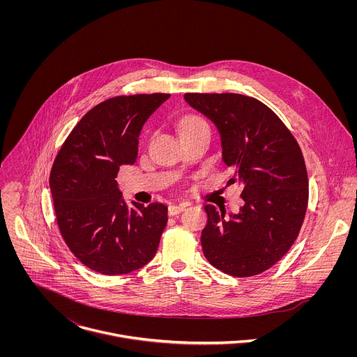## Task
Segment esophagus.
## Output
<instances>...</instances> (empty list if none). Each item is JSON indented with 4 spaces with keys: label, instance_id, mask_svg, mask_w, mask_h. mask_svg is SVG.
Returning a JSON list of instances; mask_svg holds the SVG:
<instances>
[{
    "label": "esophagus",
    "instance_id": "1",
    "mask_svg": "<svg viewBox=\"0 0 357 357\" xmlns=\"http://www.w3.org/2000/svg\"><path fill=\"white\" fill-rule=\"evenodd\" d=\"M184 207H185V204H169L167 213H169V215H176V214L181 213L184 210Z\"/></svg>",
    "mask_w": 357,
    "mask_h": 357
}]
</instances>
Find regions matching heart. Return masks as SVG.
<instances>
[{"instance_id": "1", "label": "heart", "mask_w": 357, "mask_h": 357, "mask_svg": "<svg viewBox=\"0 0 357 357\" xmlns=\"http://www.w3.org/2000/svg\"><path fill=\"white\" fill-rule=\"evenodd\" d=\"M201 125H207L201 116H197V115H187V116H184V118L180 121L178 129H180V133H184V132L191 130V129H194V128H198V126H201Z\"/></svg>"}]
</instances>
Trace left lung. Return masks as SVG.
I'll return each mask as SVG.
<instances>
[{"label": "left lung", "mask_w": 357, "mask_h": 357, "mask_svg": "<svg viewBox=\"0 0 357 357\" xmlns=\"http://www.w3.org/2000/svg\"><path fill=\"white\" fill-rule=\"evenodd\" d=\"M185 102L217 126L222 160L242 187L239 214L206 204L201 235L206 259L235 278L275 265L296 242L307 207L303 151L283 121L264 102L238 93H185Z\"/></svg>", "instance_id": "obj_1"}]
</instances>
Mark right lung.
Masks as SVG:
<instances>
[{"label":"right lung","mask_w":357,"mask_h":357,"mask_svg":"<svg viewBox=\"0 0 357 357\" xmlns=\"http://www.w3.org/2000/svg\"><path fill=\"white\" fill-rule=\"evenodd\" d=\"M169 93L115 96L89 109L52 165L56 222L71 253L102 275H123L150 262L167 222V207L128 208L116 176L137 158L139 135Z\"/></svg>","instance_id":"right-lung-1"}]
</instances>
